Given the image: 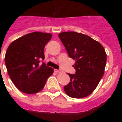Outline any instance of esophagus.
Masks as SVG:
<instances>
[{
    "instance_id": "34e87169",
    "label": "esophagus",
    "mask_w": 122,
    "mask_h": 122,
    "mask_svg": "<svg viewBox=\"0 0 122 122\" xmlns=\"http://www.w3.org/2000/svg\"><path fill=\"white\" fill-rule=\"evenodd\" d=\"M54 71L56 72V73H60V72H61V70H57V69H55Z\"/></svg>"
}]
</instances>
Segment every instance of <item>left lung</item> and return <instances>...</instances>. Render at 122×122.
Listing matches in <instances>:
<instances>
[{
	"label": "left lung",
	"mask_w": 122,
	"mask_h": 122,
	"mask_svg": "<svg viewBox=\"0 0 122 122\" xmlns=\"http://www.w3.org/2000/svg\"><path fill=\"white\" fill-rule=\"evenodd\" d=\"M59 37L69 57L75 60L74 74L64 90L69 97L83 98L90 95L99 84L105 72L107 53L99 42L82 33L61 32Z\"/></svg>",
	"instance_id": "obj_1"
}]
</instances>
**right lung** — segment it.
I'll return each instance as SVG.
<instances>
[{"label":"right lung","mask_w":122,"mask_h":122,"mask_svg":"<svg viewBox=\"0 0 122 122\" xmlns=\"http://www.w3.org/2000/svg\"><path fill=\"white\" fill-rule=\"evenodd\" d=\"M50 33L34 32L12 42L7 49L5 64L8 73L17 89L27 94L40 92L53 69L44 63V50L50 40Z\"/></svg>","instance_id":"right-lung-1"}]
</instances>
